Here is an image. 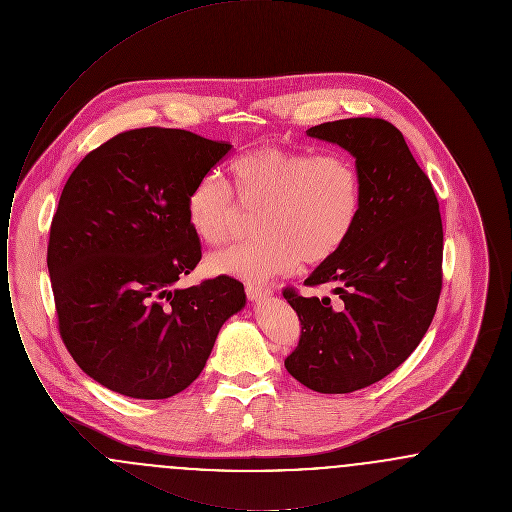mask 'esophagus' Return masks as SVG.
Masks as SVG:
<instances>
[{"instance_id":"1","label":"esophagus","mask_w":512,"mask_h":512,"mask_svg":"<svg viewBox=\"0 0 512 512\" xmlns=\"http://www.w3.org/2000/svg\"><path fill=\"white\" fill-rule=\"evenodd\" d=\"M245 293H247V297H249L251 301H261V299L270 297L272 290L265 288V286H247Z\"/></svg>"}]
</instances>
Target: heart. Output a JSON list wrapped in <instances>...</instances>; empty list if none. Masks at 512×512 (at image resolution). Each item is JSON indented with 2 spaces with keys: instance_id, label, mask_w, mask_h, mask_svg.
Returning <instances> with one entry per match:
<instances>
[{
  "instance_id": "heart-1",
  "label": "heart",
  "mask_w": 512,
  "mask_h": 512,
  "mask_svg": "<svg viewBox=\"0 0 512 512\" xmlns=\"http://www.w3.org/2000/svg\"><path fill=\"white\" fill-rule=\"evenodd\" d=\"M230 172L245 207L261 209L259 240L207 259L213 274L249 282L290 272L299 259L320 265L353 234L363 205V182L343 155H320L284 147H259L238 157ZM238 201L217 176H203L188 195V222L209 245L230 240Z\"/></svg>"
}]
</instances>
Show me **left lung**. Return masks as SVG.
<instances>
[{
	"label": "left lung",
	"instance_id": "1",
	"mask_svg": "<svg viewBox=\"0 0 512 512\" xmlns=\"http://www.w3.org/2000/svg\"><path fill=\"white\" fill-rule=\"evenodd\" d=\"M355 157L363 182L361 217L347 244L320 263L305 286L284 290L301 338L284 361L309 390L351 393L388 376L413 353L438 309L443 226L430 178L403 134L384 119H341L307 130Z\"/></svg>",
	"mask_w": 512,
	"mask_h": 512
}]
</instances>
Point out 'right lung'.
<instances>
[{
	"instance_id": "obj_1",
	"label": "right lung",
	"mask_w": 512,
	"mask_h": 512,
	"mask_svg": "<svg viewBox=\"0 0 512 512\" xmlns=\"http://www.w3.org/2000/svg\"><path fill=\"white\" fill-rule=\"evenodd\" d=\"M178 128H136L90 151L51 220L48 270L76 365L134 399L186 390L245 307L230 276L174 288L201 259L188 195L230 151Z\"/></svg>"
}]
</instances>
